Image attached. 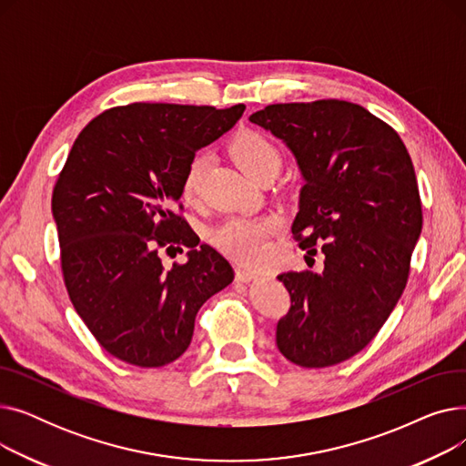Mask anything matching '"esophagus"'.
Wrapping results in <instances>:
<instances>
[{
  "label": "esophagus",
  "instance_id": "34e87169",
  "mask_svg": "<svg viewBox=\"0 0 466 466\" xmlns=\"http://www.w3.org/2000/svg\"><path fill=\"white\" fill-rule=\"evenodd\" d=\"M257 278V272L248 270V268H236V279L241 283H249Z\"/></svg>",
  "mask_w": 466,
  "mask_h": 466
}]
</instances>
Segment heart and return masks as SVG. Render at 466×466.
I'll return each mask as SVG.
<instances>
[{"instance_id": "1", "label": "heart", "mask_w": 466, "mask_h": 466, "mask_svg": "<svg viewBox=\"0 0 466 466\" xmlns=\"http://www.w3.org/2000/svg\"><path fill=\"white\" fill-rule=\"evenodd\" d=\"M230 153L239 167L249 177H257L260 171L268 167H279L281 157L278 147L258 132H241L234 137L230 145ZM209 167V157L198 153L192 157L187 166L183 177V196L185 200L192 202L198 198L204 177ZM279 227L276 217L264 218H248V217H232L223 225L213 230V243L227 255L236 260L255 264L266 255V239Z\"/></svg>"}]
</instances>
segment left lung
I'll return each mask as SVG.
<instances>
[{"label":"left lung","mask_w":466,"mask_h":466,"mask_svg":"<svg viewBox=\"0 0 466 466\" xmlns=\"http://www.w3.org/2000/svg\"><path fill=\"white\" fill-rule=\"evenodd\" d=\"M281 139L302 176L292 236L323 272L278 276L290 308L276 327L285 359L325 369L359 353L387 321L408 281L423 215L399 134L344 100L274 104L249 116Z\"/></svg>","instance_id":"8db88e82"}]
</instances>
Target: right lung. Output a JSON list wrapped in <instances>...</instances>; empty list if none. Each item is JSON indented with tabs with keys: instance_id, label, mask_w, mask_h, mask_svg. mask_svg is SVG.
I'll return each mask as SVG.
<instances>
[{
	"instance_id": "right-lung-1",
	"label": "right lung",
	"mask_w": 466,
	"mask_h": 466,
	"mask_svg": "<svg viewBox=\"0 0 466 466\" xmlns=\"http://www.w3.org/2000/svg\"><path fill=\"white\" fill-rule=\"evenodd\" d=\"M243 111L132 104L97 115L73 143L53 192L62 272L73 308L113 357L141 369L174 362L196 313L232 283L230 262L176 206L196 151ZM176 242L189 248L187 262L166 271L157 248Z\"/></svg>"
}]
</instances>
